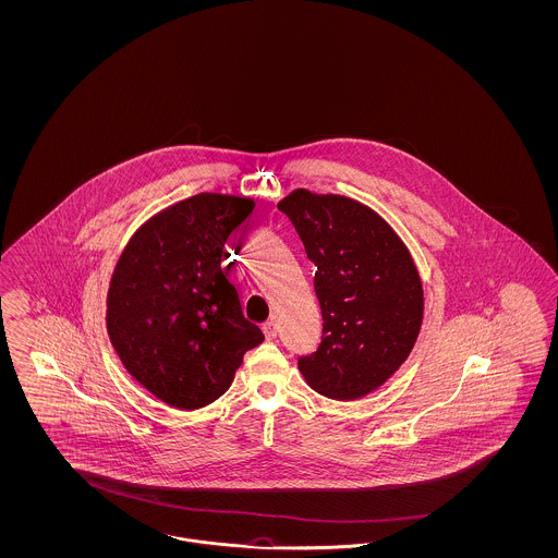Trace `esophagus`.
Wrapping results in <instances>:
<instances>
[{
    "instance_id": "34e87169",
    "label": "esophagus",
    "mask_w": 558,
    "mask_h": 558,
    "mask_svg": "<svg viewBox=\"0 0 558 558\" xmlns=\"http://www.w3.org/2000/svg\"><path fill=\"white\" fill-rule=\"evenodd\" d=\"M262 329H264V333H266V338L274 339L278 336V327H276V322H266L262 325Z\"/></svg>"
}]
</instances>
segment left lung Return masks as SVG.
<instances>
[{
  "label": "left lung",
  "mask_w": 558,
  "mask_h": 558,
  "mask_svg": "<svg viewBox=\"0 0 558 558\" xmlns=\"http://www.w3.org/2000/svg\"><path fill=\"white\" fill-rule=\"evenodd\" d=\"M278 208L317 266L323 338L299 357L306 385L336 401L380 389L405 362L423 322L422 278L401 236L371 206L292 190Z\"/></svg>",
  "instance_id": "left-lung-1"
}]
</instances>
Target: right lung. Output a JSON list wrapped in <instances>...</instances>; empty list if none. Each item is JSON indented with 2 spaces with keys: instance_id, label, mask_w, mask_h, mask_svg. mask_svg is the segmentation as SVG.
Here are the masks:
<instances>
[{
  "instance_id": "add662e5",
  "label": "right lung",
  "mask_w": 558,
  "mask_h": 558,
  "mask_svg": "<svg viewBox=\"0 0 558 558\" xmlns=\"http://www.w3.org/2000/svg\"><path fill=\"white\" fill-rule=\"evenodd\" d=\"M254 206L217 192L171 204L136 229L114 266L106 299L112 348L166 405H210L264 341L225 268V243Z\"/></svg>"
}]
</instances>
